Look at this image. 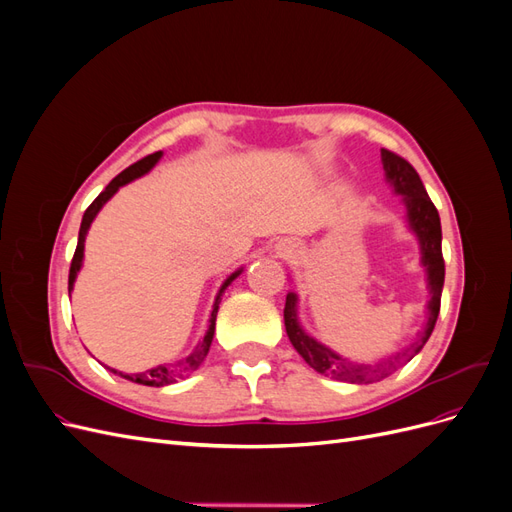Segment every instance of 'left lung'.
Returning a JSON list of instances; mask_svg holds the SVG:
<instances>
[{"mask_svg":"<svg viewBox=\"0 0 512 512\" xmlns=\"http://www.w3.org/2000/svg\"><path fill=\"white\" fill-rule=\"evenodd\" d=\"M382 166H384V179L391 183L395 194L401 196V203L406 205V222L408 228L416 235L418 247H421V265L427 273V288H429V301H427V322L425 329L418 333L416 342L404 350L386 356L376 365L367 363H356L346 359V356H339L329 346L320 344L314 339L299 322V297L297 292H288L286 307H284V324L290 344L294 346L305 363L316 369L318 374L331 376L339 382H352V384H369L378 382L386 376H391L397 367L410 361L414 354L423 350L427 339L436 327V320L440 314V297H442V286H444V258H442V226H440V215L438 209L433 207L429 194L425 192V185L418 177L416 170L410 162L399 158L397 153L382 149Z\"/></svg>","mask_w":512,"mask_h":512,"instance_id":"8db88e82","label":"left lung"}]
</instances>
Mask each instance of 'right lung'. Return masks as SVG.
I'll use <instances>...</instances> for the list:
<instances>
[{
  "label": "right lung",
  "mask_w": 512,
  "mask_h": 512,
  "mask_svg": "<svg viewBox=\"0 0 512 512\" xmlns=\"http://www.w3.org/2000/svg\"><path fill=\"white\" fill-rule=\"evenodd\" d=\"M160 158H162V151H156V153H151V156H147V158H143V160H138L136 164L128 166L126 170H123V173H119L111 183H108L106 188H104V192L94 200V203H91V205L87 207V211H85V215H83V222H81V230H79V243H76V252H74L72 265H70L68 292H72L74 282H76V275H79V271H81V267H83V258H85V237H87L91 222L96 220V215L100 213V209L108 203V200H111V198L117 194L119 188H123V185H128L130 181H134V179H138V177L147 175L149 170L160 162ZM241 271H243V267L237 269L235 273H230V275L226 277V280H224V284L220 286L218 294H215L213 307H211L209 329H207L205 337L198 342V346H196L188 356H185V359H181V361H177V363L156 365V367H151V369H147V371H138V374H123V371H117V369H111V367H108V369H111L113 374H119L121 378H126V380H130V382L145 384V386H166V384H173V382H177L179 378H185L188 374H192V371L198 369L200 363L205 361V356H207V352H209V348H211L213 333H215V316H218L222 294H224V290H226L232 282L237 280V277L241 275Z\"/></svg>",
  "instance_id": "right-lung-1"
}]
</instances>
